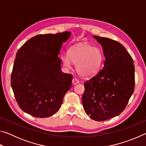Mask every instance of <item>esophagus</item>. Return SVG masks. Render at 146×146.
<instances>
[{
	"label": "esophagus",
	"instance_id": "1",
	"mask_svg": "<svg viewBox=\"0 0 146 146\" xmlns=\"http://www.w3.org/2000/svg\"><path fill=\"white\" fill-rule=\"evenodd\" d=\"M72 83H73V85L77 84H78V83H79V80H78V79H76V78H74L73 79V80H72Z\"/></svg>",
	"mask_w": 146,
	"mask_h": 146
}]
</instances>
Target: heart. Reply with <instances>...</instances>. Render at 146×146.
<instances>
[{"label":"heart","instance_id":"1","mask_svg":"<svg viewBox=\"0 0 146 146\" xmlns=\"http://www.w3.org/2000/svg\"><path fill=\"white\" fill-rule=\"evenodd\" d=\"M63 66L70 70L72 63L76 65V71L83 77H91L97 74L102 66L104 56L100 49L89 44H77L70 49L69 55L62 56Z\"/></svg>","mask_w":146,"mask_h":146}]
</instances>
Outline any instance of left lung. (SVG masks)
Returning <instances> with one entry per match:
<instances>
[{"label": "left lung", "mask_w": 146, "mask_h": 146, "mask_svg": "<svg viewBox=\"0 0 146 146\" xmlns=\"http://www.w3.org/2000/svg\"><path fill=\"white\" fill-rule=\"evenodd\" d=\"M103 49L102 70L84 83L82 101L85 112L94 120L104 121L124 110L135 89L133 60L122 44L93 36Z\"/></svg>", "instance_id": "left-lung-1"}]
</instances>
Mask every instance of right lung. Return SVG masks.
Segmentation results:
<instances>
[{"label": "right lung", "instance_id": "obj_1", "mask_svg": "<svg viewBox=\"0 0 146 146\" xmlns=\"http://www.w3.org/2000/svg\"><path fill=\"white\" fill-rule=\"evenodd\" d=\"M71 34L38 35L17 51L11 86L19 107L28 114L49 117L60 108L64 95L71 88L73 76L62 72L58 55Z\"/></svg>", "mask_w": 146, "mask_h": 146}]
</instances>
